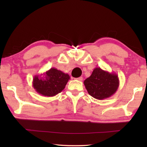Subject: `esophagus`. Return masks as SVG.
<instances>
[{
    "label": "esophagus",
    "mask_w": 147,
    "mask_h": 147,
    "mask_svg": "<svg viewBox=\"0 0 147 147\" xmlns=\"http://www.w3.org/2000/svg\"><path fill=\"white\" fill-rule=\"evenodd\" d=\"M76 80H78V81H82L83 80V78L82 76H80V77H79V78H76Z\"/></svg>",
    "instance_id": "34e87169"
}]
</instances>
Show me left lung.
I'll list each match as a JSON object with an SVG mask.
<instances>
[{
  "label": "left lung",
  "instance_id": "left-lung-1",
  "mask_svg": "<svg viewBox=\"0 0 147 147\" xmlns=\"http://www.w3.org/2000/svg\"><path fill=\"white\" fill-rule=\"evenodd\" d=\"M84 84L91 96L98 100H103L115 93L119 86V80L116 73L96 67L91 76L84 80Z\"/></svg>",
  "mask_w": 147,
  "mask_h": 147
}]
</instances>
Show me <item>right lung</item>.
<instances>
[{
    "mask_svg": "<svg viewBox=\"0 0 147 147\" xmlns=\"http://www.w3.org/2000/svg\"><path fill=\"white\" fill-rule=\"evenodd\" d=\"M69 79L68 74L56 68H51L45 73L34 76L32 86L37 93L49 97L61 93Z\"/></svg>",
    "mask_w": 147,
    "mask_h": 147,
    "instance_id": "1",
    "label": "right lung"
}]
</instances>
